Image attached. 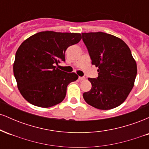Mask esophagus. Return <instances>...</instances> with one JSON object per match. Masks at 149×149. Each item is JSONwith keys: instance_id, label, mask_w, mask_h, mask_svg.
Segmentation results:
<instances>
[{"instance_id": "1", "label": "esophagus", "mask_w": 149, "mask_h": 149, "mask_svg": "<svg viewBox=\"0 0 149 149\" xmlns=\"http://www.w3.org/2000/svg\"><path fill=\"white\" fill-rule=\"evenodd\" d=\"M78 79H79L80 80H85V77H80V76H79Z\"/></svg>"}]
</instances>
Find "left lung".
I'll return each mask as SVG.
<instances>
[{"mask_svg":"<svg viewBox=\"0 0 149 149\" xmlns=\"http://www.w3.org/2000/svg\"><path fill=\"white\" fill-rule=\"evenodd\" d=\"M82 36L92 64L99 69L97 78H88L92 88L83 98L101 110L118 107L131 92L137 73L130 49L120 38L103 32L82 33Z\"/></svg>","mask_w":149,"mask_h":149,"instance_id":"1","label":"left lung"}]
</instances>
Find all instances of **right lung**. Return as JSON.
Instances as JSON below:
<instances>
[{"mask_svg":"<svg viewBox=\"0 0 149 149\" xmlns=\"http://www.w3.org/2000/svg\"><path fill=\"white\" fill-rule=\"evenodd\" d=\"M80 33L41 31L20 45L13 72L22 97L36 107L48 108L64 100L67 85L78 78L75 73L56 68L65 61V51L81 40Z\"/></svg>","mask_w":149,"mask_h":149,"instance_id":"right-lung-1","label":"right lung"}]
</instances>
